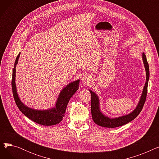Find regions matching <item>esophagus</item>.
I'll list each match as a JSON object with an SVG mask.
<instances>
[{
    "label": "esophagus",
    "instance_id": "esophagus-1",
    "mask_svg": "<svg viewBox=\"0 0 159 159\" xmlns=\"http://www.w3.org/2000/svg\"><path fill=\"white\" fill-rule=\"evenodd\" d=\"M91 80V78L89 76V75H83V77H82V81L84 82L85 83H89Z\"/></svg>",
    "mask_w": 159,
    "mask_h": 159
}]
</instances>
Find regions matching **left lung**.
Instances as JSON below:
<instances>
[{
	"instance_id": "left-lung-1",
	"label": "left lung",
	"mask_w": 159,
	"mask_h": 159,
	"mask_svg": "<svg viewBox=\"0 0 159 159\" xmlns=\"http://www.w3.org/2000/svg\"><path fill=\"white\" fill-rule=\"evenodd\" d=\"M142 58H143V61L146 70V81L143 88V92H142V95L140 96L139 103L135 108V110H133V111H131L130 113L115 118H110L109 116L105 115L101 111V108H100V100L98 96L95 92H93L92 90L89 89L91 95V115H92V119L94 122L98 125V126L104 128H111L123 126V125L132 121L133 119H135L140 113L142 110H143L147 95L148 85L149 78V70L146 57L144 53L142 54Z\"/></svg>"
}]
</instances>
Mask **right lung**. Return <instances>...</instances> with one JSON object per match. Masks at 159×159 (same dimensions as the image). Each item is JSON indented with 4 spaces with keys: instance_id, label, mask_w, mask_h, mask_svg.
<instances>
[{
    "instance_id": "right-lung-1",
    "label": "right lung",
    "mask_w": 159,
    "mask_h": 159,
    "mask_svg": "<svg viewBox=\"0 0 159 159\" xmlns=\"http://www.w3.org/2000/svg\"><path fill=\"white\" fill-rule=\"evenodd\" d=\"M20 54V53H19L16 58L14 68L13 69L11 81L13 97L16 106L25 116L37 124L43 125V126H53V125L60 123L63 119L66 107L70 99L79 89L80 80L78 79L69 83L61 90L55 102V105L53 107L43 110L29 107L21 101L16 92V86L15 84L16 66L18 63Z\"/></svg>"
}]
</instances>
